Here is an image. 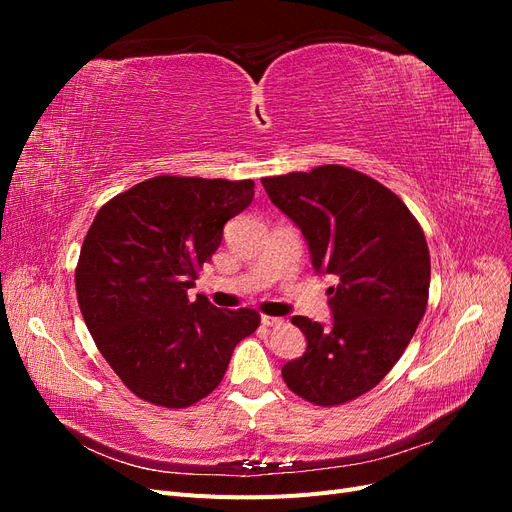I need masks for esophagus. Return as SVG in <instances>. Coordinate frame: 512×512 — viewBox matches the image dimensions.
I'll return each mask as SVG.
<instances>
[{"mask_svg": "<svg viewBox=\"0 0 512 512\" xmlns=\"http://www.w3.org/2000/svg\"><path fill=\"white\" fill-rule=\"evenodd\" d=\"M262 320V324H265V327H282V324H284V320L282 318H277V316H262L260 318Z\"/></svg>", "mask_w": 512, "mask_h": 512, "instance_id": "1", "label": "esophagus"}]
</instances>
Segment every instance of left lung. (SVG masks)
I'll use <instances>...</instances> for the list:
<instances>
[{
	"instance_id": "1",
	"label": "left lung",
	"mask_w": 512,
	"mask_h": 512,
	"mask_svg": "<svg viewBox=\"0 0 512 512\" xmlns=\"http://www.w3.org/2000/svg\"><path fill=\"white\" fill-rule=\"evenodd\" d=\"M260 181L301 228L314 269L339 280L329 288V329L292 318L307 348L284 365V382L309 404H348L389 374L425 316L431 262L423 228L397 194L348 166Z\"/></svg>"
}]
</instances>
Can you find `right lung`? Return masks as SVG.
Returning a JSON list of instances; mask_svg holds the SVG:
<instances>
[{"label": "right lung", "mask_w": 512, "mask_h": 512, "mask_svg": "<svg viewBox=\"0 0 512 512\" xmlns=\"http://www.w3.org/2000/svg\"><path fill=\"white\" fill-rule=\"evenodd\" d=\"M254 181L158 175L117 194L91 222L76 265L87 329L119 380L149 404L188 408L226 374L256 309L188 299Z\"/></svg>", "instance_id": "right-lung-1"}]
</instances>
